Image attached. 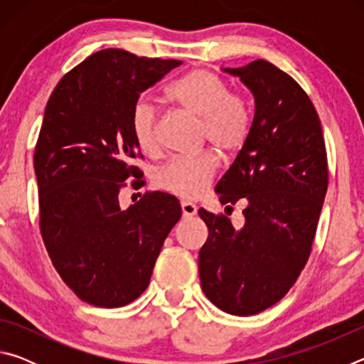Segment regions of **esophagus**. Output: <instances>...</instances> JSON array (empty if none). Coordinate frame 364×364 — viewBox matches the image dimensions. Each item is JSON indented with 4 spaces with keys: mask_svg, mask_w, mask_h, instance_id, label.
Masks as SVG:
<instances>
[{
    "mask_svg": "<svg viewBox=\"0 0 364 364\" xmlns=\"http://www.w3.org/2000/svg\"><path fill=\"white\" fill-rule=\"evenodd\" d=\"M181 210H183V217L184 218H193L197 213V207L193 204V202H181Z\"/></svg>",
    "mask_w": 364,
    "mask_h": 364,
    "instance_id": "34e87169",
    "label": "esophagus"
}]
</instances>
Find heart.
Masks as SVG:
<instances>
[{
    "instance_id": "obj_1",
    "label": "heart",
    "mask_w": 364,
    "mask_h": 364,
    "mask_svg": "<svg viewBox=\"0 0 364 364\" xmlns=\"http://www.w3.org/2000/svg\"><path fill=\"white\" fill-rule=\"evenodd\" d=\"M168 100L202 122V138L225 156H232L247 143L252 130L250 104L242 95L231 93L223 78L197 69L170 86ZM130 128L141 151L152 152L159 144V114L154 104L141 97L132 109ZM218 170L215 152L175 157L157 171L156 183L168 193L194 199L207 189Z\"/></svg>"
}]
</instances>
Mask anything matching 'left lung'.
Segmentation results:
<instances>
[{
	"instance_id": "8db88e82",
	"label": "left lung",
	"mask_w": 364,
	"mask_h": 364,
	"mask_svg": "<svg viewBox=\"0 0 364 364\" xmlns=\"http://www.w3.org/2000/svg\"><path fill=\"white\" fill-rule=\"evenodd\" d=\"M254 95L247 143L218 181L221 204L242 200L245 223L200 208L208 237L199 252L207 299L230 315L249 316L279 301L297 281L328 191V157L316 109L301 86L268 60L237 69Z\"/></svg>"
}]
</instances>
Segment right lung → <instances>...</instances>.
Masks as SVG:
<instances>
[{
  "label": "right lung",
  "instance_id": "add662e5",
  "mask_svg": "<svg viewBox=\"0 0 364 364\" xmlns=\"http://www.w3.org/2000/svg\"><path fill=\"white\" fill-rule=\"evenodd\" d=\"M178 65L102 49L65 73L49 96L33 156L40 230L54 268L86 304L115 308L138 299L181 218L176 197L160 191L127 210L119 202L128 178L141 176L132 165L141 156L132 109Z\"/></svg>",
  "mask_w": 364,
  "mask_h": 364
}]
</instances>
